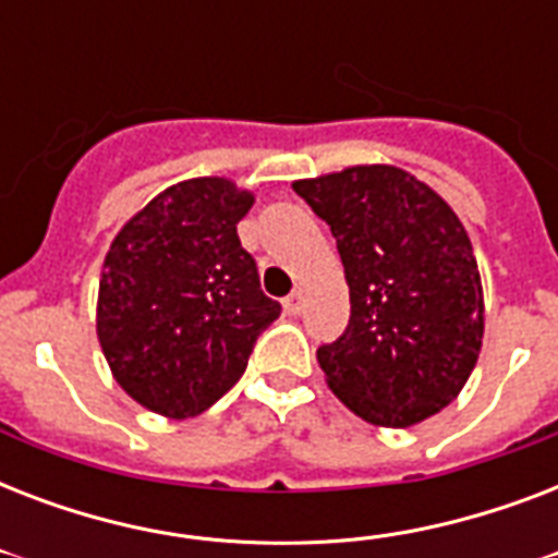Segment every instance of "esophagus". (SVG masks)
<instances>
[{
  "label": "esophagus",
  "mask_w": 558,
  "mask_h": 558,
  "mask_svg": "<svg viewBox=\"0 0 558 558\" xmlns=\"http://www.w3.org/2000/svg\"><path fill=\"white\" fill-rule=\"evenodd\" d=\"M283 310H287L289 315H298L301 310H304V287H295L292 289V295L283 301Z\"/></svg>",
  "instance_id": "34e87169"
}]
</instances>
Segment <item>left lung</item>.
<instances>
[{
    "label": "left lung",
    "mask_w": 558,
    "mask_h": 558,
    "mask_svg": "<svg viewBox=\"0 0 558 558\" xmlns=\"http://www.w3.org/2000/svg\"><path fill=\"white\" fill-rule=\"evenodd\" d=\"M330 226L350 287V324L318 348L327 385L385 428L428 420L458 397L484 341L472 243L440 193L393 165L295 182Z\"/></svg>",
    "instance_id": "obj_1"
}]
</instances>
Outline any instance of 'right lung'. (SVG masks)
Wrapping results in <instances>:
<instances>
[{
  "instance_id": "1",
  "label": "right lung",
  "mask_w": 558,
  "mask_h": 558,
  "mask_svg": "<svg viewBox=\"0 0 558 558\" xmlns=\"http://www.w3.org/2000/svg\"><path fill=\"white\" fill-rule=\"evenodd\" d=\"M252 205L254 193L231 179H187L147 202L109 245L98 341L138 405L170 420L208 411L280 315L236 236Z\"/></svg>"
}]
</instances>
